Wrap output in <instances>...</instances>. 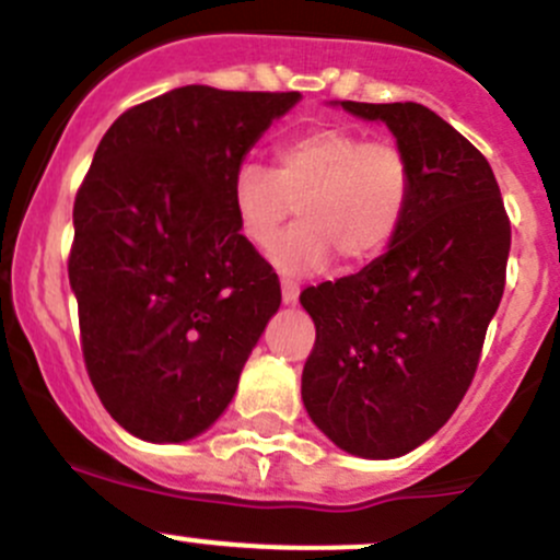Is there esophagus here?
<instances>
[{
  "label": "esophagus",
  "instance_id": "esophagus-1",
  "mask_svg": "<svg viewBox=\"0 0 560 560\" xmlns=\"http://www.w3.org/2000/svg\"><path fill=\"white\" fill-rule=\"evenodd\" d=\"M298 295H301V287H298V281L281 279V301H284V306H295Z\"/></svg>",
  "mask_w": 560,
  "mask_h": 560
}]
</instances>
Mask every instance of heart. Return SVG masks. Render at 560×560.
<instances>
[{"label": "heart", "instance_id": "obj_1", "mask_svg": "<svg viewBox=\"0 0 560 560\" xmlns=\"http://www.w3.org/2000/svg\"><path fill=\"white\" fill-rule=\"evenodd\" d=\"M411 162L395 140H365L347 127H314L273 151V171L246 160L235 167L230 200L241 235L268 246L299 202L302 224L270 245L281 273H314L332 257L365 265L385 254L411 202Z\"/></svg>", "mask_w": 560, "mask_h": 560}]
</instances>
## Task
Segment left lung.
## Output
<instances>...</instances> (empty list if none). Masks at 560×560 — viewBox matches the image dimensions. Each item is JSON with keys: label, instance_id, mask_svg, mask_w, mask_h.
Segmentation results:
<instances>
[{"label": "left lung", "instance_id": "1", "mask_svg": "<svg viewBox=\"0 0 560 560\" xmlns=\"http://www.w3.org/2000/svg\"><path fill=\"white\" fill-rule=\"evenodd\" d=\"M382 121L411 162L404 228L360 273L301 295L316 327L308 417L338 450L389 460L453 417L504 295L510 219L488 160L417 103H332Z\"/></svg>", "mask_w": 560, "mask_h": 560}]
</instances>
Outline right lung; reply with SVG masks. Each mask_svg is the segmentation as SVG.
Segmentation results:
<instances>
[{
    "label": "right lung",
    "mask_w": 560,
    "mask_h": 560,
    "mask_svg": "<svg viewBox=\"0 0 560 560\" xmlns=\"http://www.w3.org/2000/svg\"><path fill=\"white\" fill-rule=\"evenodd\" d=\"M298 92L180 86L110 124L78 189L70 287L83 360L132 436L180 444L233 400L281 290L241 235L233 173Z\"/></svg>",
    "instance_id": "add662e5"
}]
</instances>
